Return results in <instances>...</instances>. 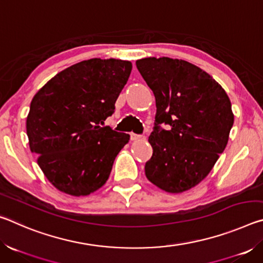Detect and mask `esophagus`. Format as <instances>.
<instances>
[{"label":"esophagus","mask_w":263,"mask_h":263,"mask_svg":"<svg viewBox=\"0 0 263 263\" xmlns=\"http://www.w3.org/2000/svg\"><path fill=\"white\" fill-rule=\"evenodd\" d=\"M141 137H142L141 135H137V133H133V132L130 133V139L131 140H138V139H140Z\"/></svg>","instance_id":"obj_1"}]
</instances>
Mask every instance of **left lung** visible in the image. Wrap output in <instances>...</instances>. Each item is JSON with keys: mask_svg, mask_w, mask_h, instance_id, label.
I'll return each mask as SVG.
<instances>
[{"mask_svg": "<svg viewBox=\"0 0 263 263\" xmlns=\"http://www.w3.org/2000/svg\"><path fill=\"white\" fill-rule=\"evenodd\" d=\"M136 65L157 104L146 177L167 193H183L205 179L224 152L234 119L230 99L216 80L188 61L145 58Z\"/></svg>", "mask_w": 263, "mask_h": 263, "instance_id": "obj_1", "label": "left lung"}]
</instances>
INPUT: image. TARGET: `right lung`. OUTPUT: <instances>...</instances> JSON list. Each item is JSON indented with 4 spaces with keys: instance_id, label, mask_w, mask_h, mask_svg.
Instances as JSON below:
<instances>
[{
    "instance_id": "right-lung-1",
    "label": "right lung",
    "mask_w": 263,
    "mask_h": 263,
    "mask_svg": "<svg viewBox=\"0 0 263 263\" xmlns=\"http://www.w3.org/2000/svg\"><path fill=\"white\" fill-rule=\"evenodd\" d=\"M130 61L89 59L58 73L34 95L26 118L31 152L62 193L103 185L130 136L103 126L131 74Z\"/></svg>"
}]
</instances>
